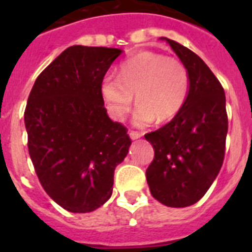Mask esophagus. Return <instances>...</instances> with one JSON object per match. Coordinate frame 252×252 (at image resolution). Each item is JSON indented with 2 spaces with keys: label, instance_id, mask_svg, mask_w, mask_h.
Masks as SVG:
<instances>
[{
  "label": "esophagus",
  "instance_id": "1",
  "mask_svg": "<svg viewBox=\"0 0 252 252\" xmlns=\"http://www.w3.org/2000/svg\"><path fill=\"white\" fill-rule=\"evenodd\" d=\"M142 134L138 133V132H134V130H130L129 132V137L132 138V140H138V138L141 137Z\"/></svg>",
  "mask_w": 252,
  "mask_h": 252
}]
</instances>
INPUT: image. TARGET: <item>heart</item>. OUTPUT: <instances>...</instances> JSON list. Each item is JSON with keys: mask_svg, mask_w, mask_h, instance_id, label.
Segmentation results:
<instances>
[{"mask_svg": "<svg viewBox=\"0 0 252 252\" xmlns=\"http://www.w3.org/2000/svg\"><path fill=\"white\" fill-rule=\"evenodd\" d=\"M189 90V74L180 61L156 52H140L119 68V77L107 74L100 94L110 115L124 119L133 104V124L146 126L154 120H171L183 108Z\"/></svg>", "mask_w": 252, "mask_h": 252, "instance_id": "b5f03b06", "label": "heart"}]
</instances>
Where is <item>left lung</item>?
<instances>
[{"mask_svg": "<svg viewBox=\"0 0 252 252\" xmlns=\"http://www.w3.org/2000/svg\"><path fill=\"white\" fill-rule=\"evenodd\" d=\"M166 40L189 74L183 108L166 126L145 134L154 149L146 180L156 200L166 207L197 203L219 175L227 134L225 91L208 65L191 49Z\"/></svg>", "mask_w": 252, "mask_h": 252, "instance_id": "1", "label": "left lung"}]
</instances>
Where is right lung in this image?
<instances>
[{
    "instance_id": "add662e5",
    "label": "right lung",
    "mask_w": 252,
    "mask_h": 252,
    "mask_svg": "<svg viewBox=\"0 0 252 252\" xmlns=\"http://www.w3.org/2000/svg\"><path fill=\"white\" fill-rule=\"evenodd\" d=\"M123 49L73 45L35 81L25 111L29 153L49 197L73 213L102 207L112 195L115 167L132 144L112 122L100 85Z\"/></svg>"
}]
</instances>
